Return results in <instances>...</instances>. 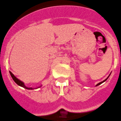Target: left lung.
<instances>
[{"label": "left lung", "instance_id": "8db88e82", "mask_svg": "<svg viewBox=\"0 0 121 121\" xmlns=\"http://www.w3.org/2000/svg\"><path fill=\"white\" fill-rule=\"evenodd\" d=\"M107 79H105V80H104V81H102V82H99V83H98V84H97V85H96V86H98V85L101 84H102V83H103V82H104V81H106L107 79Z\"/></svg>", "mask_w": 121, "mask_h": 121}]
</instances>
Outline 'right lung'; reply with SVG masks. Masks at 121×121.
Instances as JSON below:
<instances>
[{
    "label": "right lung",
    "instance_id": "1",
    "mask_svg": "<svg viewBox=\"0 0 121 121\" xmlns=\"http://www.w3.org/2000/svg\"><path fill=\"white\" fill-rule=\"evenodd\" d=\"M9 73H10V75H11V76L12 78H13V80H14V81H15V82H16V83L17 84H18V86H20L23 87H24V88H25V89H29V90H32V88L27 87H26L25 86V84H24L23 82L22 81H20L19 79H17V78H16V77H15V76L14 75H13V73H12L11 72H9ZM38 88H39V87H38Z\"/></svg>",
    "mask_w": 121,
    "mask_h": 121
}]
</instances>
